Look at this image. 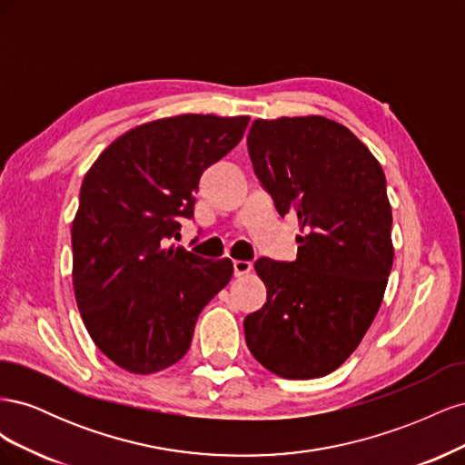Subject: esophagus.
<instances>
[{
    "mask_svg": "<svg viewBox=\"0 0 465 465\" xmlns=\"http://www.w3.org/2000/svg\"><path fill=\"white\" fill-rule=\"evenodd\" d=\"M232 267H234V275L236 277H242L246 273L252 272V263L250 262H244V260H234L232 262Z\"/></svg>",
    "mask_w": 465,
    "mask_h": 465,
    "instance_id": "esophagus-1",
    "label": "esophagus"
}]
</instances>
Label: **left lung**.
Masks as SVG:
<instances>
[{
    "mask_svg": "<svg viewBox=\"0 0 465 465\" xmlns=\"http://www.w3.org/2000/svg\"><path fill=\"white\" fill-rule=\"evenodd\" d=\"M254 173L299 221L297 260L260 258L267 302L244 318L250 353L291 380L340 369L378 312L393 263L386 176L361 139L323 116L254 120Z\"/></svg>",
    "mask_w": 465,
    "mask_h": 465,
    "instance_id": "left-lung-1",
    "label": "left lung"
}]
</instances>
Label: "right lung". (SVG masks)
<instances>
[{"mask_svg": "<svg viewBox=\"0 0 465 465\" xmlns=\"http://www.w3.org/2000/svg\"><path fill=\"white\" fill-rule=\"evenodd\" d=\"M248 116L180 114L142 124L89 168L72 224L74 291L94 345L134 374L173 367L232 262L176 244L207 166L241 142Z\"/></svg>", "mask_w": 465, "mask_h": 465, "instance_id": "1", "label": "right lung"}]
</instances>
